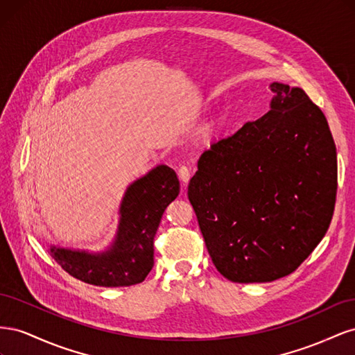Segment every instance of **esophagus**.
Wrapping results in <instances>:
<instances>
[{"label": "esophagus", "mask_w": 355, "mask_h": 355, "mask_svg": "<svg viewBox=\"0 0 355 355\" xmlns=\"http://www.w3.org/2000/svg\"><path fill=\"white\" fill-rule=\"evenodd\" d=\"M178 175H179V178H180V180H182V184H184V189H185L187 182H188L189 178H191V170H189V167H188V166H180V167H179V171H178Z\"/></svg>", "instance_id": "34e87169"}]
</instances>
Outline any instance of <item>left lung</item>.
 Returning <instances> with one entry per match:
<instances>
[{"mask_svg":"<svg viewBox=\"0 0 355 355\" xmlns=\"http://www.w3.org/2000/svg\"><path fill=\"white\" fill-rule=\"evenodd\" d=\"M270 89L271 110L213 142L188 187L211 261L234 283L296 271L335 210L336 146L323 111L302 89Z\"/></svg>","mask_w":355,"mask_h":355,"instance_id":"left-lung-1","label":"left lung"}]
</instances>
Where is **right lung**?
<instances>
[{
    "label": "right lung",
    "mask_w": 355,
    "mask_h": 355,
    "mask_svg": "<svg viewBox=\"0 0 355 355\" xmlns=\"http://www.w3.org/2000/svg\"><path fill=\"white\" fill-rule=\"evenodd\" d=\"M179 194V179L167 166H158L127 188L120 207L114 244L101 254L51 247L55 261L69 275L103 287L142 283L154 266V237L161 216Z\"/></svg>",
    "instance_id": "obj_1"
}]
</instances>
